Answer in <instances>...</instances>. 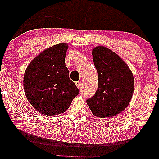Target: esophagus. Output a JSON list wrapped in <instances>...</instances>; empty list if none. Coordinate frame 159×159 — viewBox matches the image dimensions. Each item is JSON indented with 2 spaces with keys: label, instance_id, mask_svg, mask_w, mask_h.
<instances>
[{
  "label": "esophagus",
  "instance_id": "obj_1",
  "mask_svg": "<svg viewBox=\"0 0 159 159\" xmlns=\"http://www.w3.org/2000/svg\"><path fill=\"white\" fill-rule=\"evenodd\" d=\"M75 84H76L77 87L78 88V89H81V87H82V83H81V82H80V81L76 82H75Z\"/></svg>",
  "mask_w": 159,
  "mask_h": 159
}]
</instances>
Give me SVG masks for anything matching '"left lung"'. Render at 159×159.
I'll use <instances>...</instances> for the list:
<instances>
[{"instance_id":"8db88e82","label":"left lung","mask_w":159,"mask_h":159,"mask_svg":"<svg viewBox=\"0 0 159 159\" xmlns=\"http://www.w3.org/2000/svg\"><path fill=\"white\" fill-rule=\"evenodd\" d=\"M92 56L98 84L95 94L87 99V103L95 116H115L130 102L134 92L133 75L121 58L105 46L93 48Z\"/></svg>"}]
</instances>
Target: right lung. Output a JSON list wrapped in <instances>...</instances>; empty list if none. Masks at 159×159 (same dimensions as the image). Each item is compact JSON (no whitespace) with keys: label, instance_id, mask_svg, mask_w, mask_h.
Instances as JSON below:
<instances>
[{"label":"right lung","instance_id":"add662e5","mask_svg":"<svg viewBox=\"0 0 159 159\" xmlns=\"http://www.w3.org/2000/svg\"><path fill=\"white\" fill-rule=\"evenodd\" d=\"M67 47V43H60L46 48L30 62L25 72L23 82L27 100L44 115L64 113L79 93L65 62Z\"/></svg>","mask_w":159,"mask_h":159}]
</instances>
